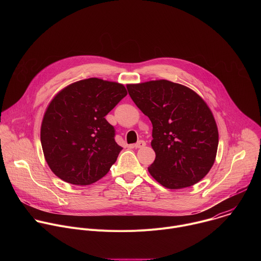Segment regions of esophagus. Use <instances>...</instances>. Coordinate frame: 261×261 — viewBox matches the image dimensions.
I'll return each instance as SVG.
<instances>
[{"instance_id": "1", "label": "esophagus", "mask_w": 261, "mask_h": 261, "mask_svg": "<svg viewBox=\"0 0 261 261\" xmlns=\"http://www.w3.org/2000/svg\"><path fill=\"white\" fill-rule=\"evenodd\" d=\"M145 144H146V143H145L144 140H139V141L136 142L133 146H134L135 148H141V147H143Z\"/></svg>"}]
</instances>
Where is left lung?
Returning <instances> with one entry per match:
<instances>
[{
    "mask_svg": "<svg viewBox=\"0 0 261 261\" xmlns=\"http://www.w3.org/2000/svg\"><path fill=\"white\" fill-rule=\"evenodd\" d=\"M136 106L153 125L156 153L150 174L177 190L201 180L214 165L219 133L212 110L193 90L166 80L127 85Z\"/></svg>",
    "mask_w": 261,
    "mask_h": 261,
    "instance_id": "8db88e82",
    "label": "left lung"
}]
</instances>
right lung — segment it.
Here are the masks:
<instances>
[{
	"instance_id": "obj_1",
	"label": "right lung",
	"mask_w": 261,
	"mask_h": 261,
	"mask_svg": "<svg viewBox=\"0 0 261 261\" xmlns=\"http://www.w3.org/2000/svg\"><path fill=\"white\" fill-rule=\"evenodd\" d=\"M126 95L124 85L92 77L67 86L53 98L40 138L44 158L58 177L87 186L109 171L123 147L105 116Z\"/></svg>"
}]
</instances>
